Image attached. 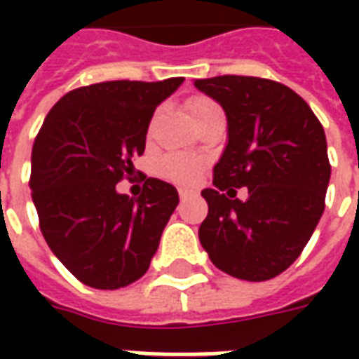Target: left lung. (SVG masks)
<instances>
[{
	"mask_svg": "<svg viewBox=\"0 0 359 359\" xmlns=\"http://www.w3.org/2000/svg\"><path fill=\"white\" fill-rule=\"evenodd\" d=\"M172 92L130 81L76 88L51 107L36 136L30 190L40 231L86 286L133 285L156 256L179 192L133 161L144 154L154 111ZM123 178L128 191L118 187Z\"/></svg>",
	"mask_w": 359,
	"mask_h": 359,
	"instance_id": "8db88e82",
	"label": "left lung"
}]
</instances>
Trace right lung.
I'll return each mask as SVG.
<instances>
[{
    "instance_id": "right-lung-1",
    "label": "right lung",
    "mask_w": 359,
    "mask_h": 359,
    "mask_svg": "<svg viewBox=\"0 0 359 359\" xmlns=\"http://www.w3.org/2000/svg\"><path fill=\"white\" fill-rule=\"evenodd\" d=\"M275 86L244 76L198 84L229 121L215 188L202 192L210 213L200 242L217 269L242 280H269L294 264L323 213L331 177L321 123Z\"/></svg>"
}]
</instances>
